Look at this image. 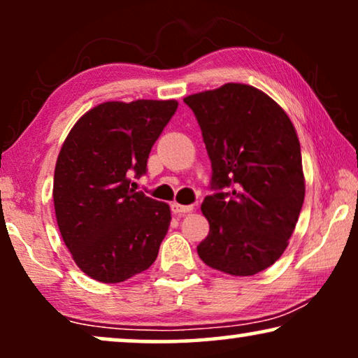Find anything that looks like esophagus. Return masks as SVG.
<instances>
[{
	"mask_svg": "<svg viewBox=\"0 0 358 358\" xmlns=\"http://www.w3.org/2000/svg\"><path fill=\"white\" fill-rule=\"evenodd\" d=\"M171 210H173V213H178V215L189 213L194 210V205H180L178 202H173L171 203Z\"/></svg>",
	"mask_w": 358,
	"mask_h": 358,
	"instance_id": "34e87169",
	"label": "esophagus"
}]
</instances>
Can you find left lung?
Instances as JSON below:
<instances>
[{"label":"left lung","mask_w":358,"mask_h":358,"mask_svg":"<svg viewBox=\"0 0 358 358\" xmlns=\"http://www.w3.org/2000/svg\"><path fill=\"white\" fill-rule=\"evenodd\" d=\"M184 102L212 163V194L202 202L210 231L199 256L229 275H254L285 251L305 200L295 127L275 101L239 83Z\"/></svg>","instance_id":"1"}]
</instances>
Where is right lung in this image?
I'll use <instances>...</instances> for the list:
<instances>
[{"label":"right lung","mask_w":358,"mask_h":358,"mask_svg":"<svg viewBox=\"0 0 358 358\" xmlns=\"http://www.w3.org/2000/svg\"><path fill=\"white\" fill-rule=\"evenodd\" d=\"M176 101L104 102L76 122L55 166L57 223L76 266L102 283L143 272L158 257L169 205L130 189L146 174L151 146Z\"/></svg>","instance_id":"1"}]
</instances>
